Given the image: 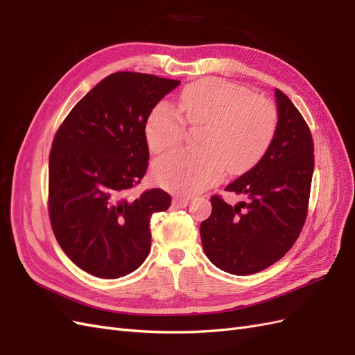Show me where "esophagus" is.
<instances>
[{
    "label": "esophagus",
    "mask_w": 355,
    "mask_h": 355,
    "mask_svg": "<svg viewBox=\"0 0 355 355\" xmlns=\"http://www.w3.org/2000/svg\"><path fill=\"white\" fill-rule=\"evenodd\" d=\"M188 204H189V198H185V197H175L173 198V206L175 207L182 209V207H187Z\"/></svg>",
    "instance_id": "1"
}]
</instances>
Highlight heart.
<instances>
[{"label":"heart","mask_w":355,"mask_h":355,"mask_svg":"<svg viewBox=\"0 0 355 355\" xmlns=\"http://www.w3.org/2000/svg\"><path fill=\"white\" fill-rule=\"evenodd\" d=\"M191 127H204L198 146L179 149L158 158L153 175L158 185L178 194H196L223 176L241 175L254 167L271 146L278 127L275 106L244 87L225 80L207 78L180 92L178 110L159 103L145 124L151 151L179 145Z\"/></svg>","instance_id":"obj_1"}]
</instances>
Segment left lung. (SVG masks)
Listing matches in <instances>:
<instances>
[{
  "instance_id": "obj_1",
  "label": "left lung",
  "mask_w": 355,
  "mask_h": 355,
  "mask_svg": "<svg viewBox=\"0 0 355 355\" xmlns=\"http://www.w3.org/2000/svg\"><path fill=\"white\" fill-rule=\"evenodd\" d=\"M278 127L271 146L253 168L225 191L247 201L230 206L213 196L211 214L201 222L202 249L213 265L234 275L271 266L292 249L308 213L314 142L296 106L275 89Z\"/></svg>"
}]
</instances>
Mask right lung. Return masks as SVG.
<instances>
[{
  "instance_id": "obj_1",
  "label": "right lung",
  "mask_w": 355,
  "mask_h": 355,
  "mask_svg": "<svg viewBox=\"0 0 355 355\" xmlns=\"http://www.w3.org/2000/svg\"><path fill=\"white\" fill-rule=\"evenodd\" d=\"M179 84L151 73H111L73 106L53 139L50 223L62 250L85 272L124 277L151 250V216L171 198L159 188L136 198L128 191L146 173L148 115Z\"/></svg>"
}]
</instances>
